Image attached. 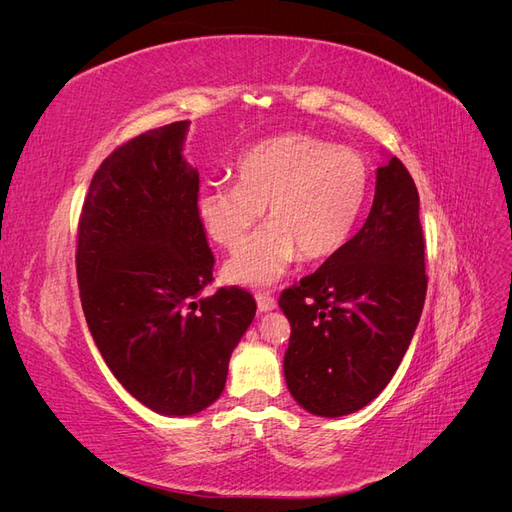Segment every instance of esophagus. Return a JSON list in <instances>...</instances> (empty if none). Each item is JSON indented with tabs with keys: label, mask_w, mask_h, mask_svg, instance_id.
<instances>
[{
	"label": "esophagus",
	"mask_w": 512,
	"mask_h": 512,
	"mask_svg": "<svg viewBox=\"0 0 512 512\" xmlns=\"http://www.w3.org/2000/svg\"><path fill=\"white\" fill-rule=\"evenodd\" d=\"M256 305H258V312L260 314H267V312H273V309L277 307L275 299L271 297V294H256Z\"/></svg>",
	"instance_id": "esophagus-1"
}]
</instances>
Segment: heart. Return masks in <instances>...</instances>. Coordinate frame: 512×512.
Masks as SVG:
<instances>
[{
  "label": "heart",
  "instance_id": "heart-1",
  "mask_svg": "<svg viewBox=\"0 0 512 512\" xmlns=\"http://www.w3.org/2000/svg\"><path fill=\"white\" fill-rule=\"evenodd\" d=\"M239 181H215L196 198L213 243L235 250L261 211L270 226L226 262L230 284L265 288L297 258L335 256L359 222L369 194V166L352 149L312 134L286 132L256 143L237 162Z\"/></svg>",
  "mask_w": 512,
  "mask_h": 512
}]
</instances>
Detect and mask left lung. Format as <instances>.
Wrapping results in <instances>:
<instances>
[{
    "label": "left lung",
    "instance_id": "obj_1",
    "mask_svg": "<svg viewBox=\"0 0 512 512\" xmlns=\"http://www.w3.org/2000/svg\"><path fill=\"white\" fill-rule=\"evenodd\" d=\"M425 292L418 192L391 156L376 173L363 228L280 297L290 322L284 376L294 401L327 418L374 401L412 342Z\"/></svg>",
    "mask_w": 512,
    "mask_h": 512
}]
</instances>
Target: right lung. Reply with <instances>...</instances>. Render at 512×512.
Segmentation results:
<instances>
[{
	"label": "right lung",
	"instance_id": "obj_1",
	"mask_svg": "<svg viewBox=\"0 0 512 512\" xmlns=\"http://www.w3.org/2000/svg\"><path fill=\"white\" fill-rule=\"evenodd\" d=\"M190 121L115 149L91 179L76 275L91 337L134 399L192 416L224 391L228 361L256 316L237 286L211 297L213 254L196 213L198 170L183 158Z\"/></svg>",
	"mask_w": 512,
	"mask_h": 512
}]
</instances>
